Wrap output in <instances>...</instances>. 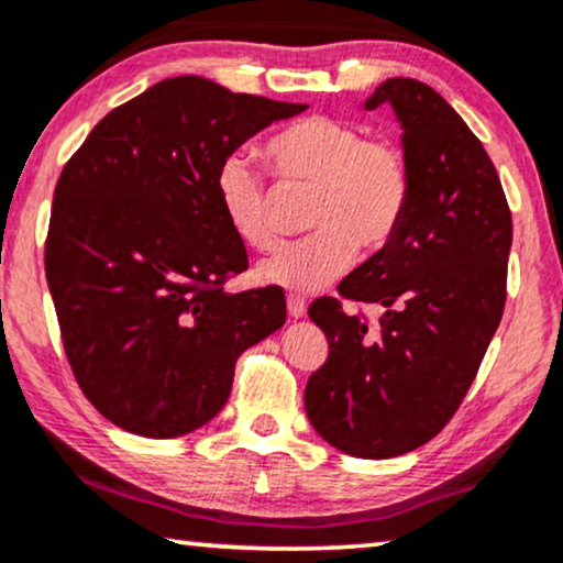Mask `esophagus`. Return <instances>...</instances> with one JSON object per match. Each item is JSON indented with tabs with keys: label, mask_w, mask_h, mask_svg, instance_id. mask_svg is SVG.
I'll use <instances>...</instances> for the list:
<instances>
[{
	"label": "esophagus",
	"mask_w": 563,
	"mask_h": 563,
	"mask_svg": "<svg viewBox=\"0 0 563 563\" xmlns=\"http://www.w3.org/2000/svg\"><path fill=\"white\" fill-rule=\"evenodd\" d=\"M288 314L296 317V320L307 314V301H303V296H299V294L288 296Z\"/></svg>",
	"instance_id": "1"
}]
</instances>
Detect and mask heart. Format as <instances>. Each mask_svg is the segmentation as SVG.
I'll return each instance as SVG.
<instances>
[{
	"instance_id": "1",
	"label": "heart",
	"mask_w": 563,
	"mask_h": 563,
	"mask_svg": "<svg viewBox=\"0 0 563 563\" xmlns=\"http://www.w3.org/2000/svg\"><path fill=\"white\" fill-rule=\"evenodd\" d=\"M264 157L280 183L311 186L303 225L314 230L264 262L262 280L301 294L320 290L349 269L356 246L377 252L401 228L411 201V165L388 135H364L349 120L311 114L269 135ZM214 196L235 239L254 252L277 246L273 191L252 159H222Z\"/></svg>"
}]
</instances>
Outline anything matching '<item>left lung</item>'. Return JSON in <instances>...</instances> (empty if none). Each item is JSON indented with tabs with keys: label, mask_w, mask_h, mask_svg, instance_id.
Masks as SVG:
<instances>
[{
	"label": "left lung",
	"mask_w": 563,
	"mask_h": 563,
	"mask_svg": "<svg viewBox=\"0 0 563 563\" xmlns=\"http://www.w3.org/2000/svg\"><path fill=\"white\" fill-rule=\"evenodd\" d=\"M393 104L411 165L406 217L335 296L309 303L328 338L303 406L314 430L358 459L401 456L438 435L475 380L506 303L511 209L496 167L435 88L390 78L367 110ZM384 309L372 325L342 299Z\"/></svg>",
	"instance_id": "8db88e82"
}]
</instances>
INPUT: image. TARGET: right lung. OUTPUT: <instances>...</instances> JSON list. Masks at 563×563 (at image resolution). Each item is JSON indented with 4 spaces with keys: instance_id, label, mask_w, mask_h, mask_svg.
Instances as JSON below:
<instances>
[{
    "instance_id": "obj_1",
    "label": "right lung",
    "mask_w": 563,
    "mask_h": 563,
    "mask_svg": "<svg viewBox=\"0 0 563 563\" xmlns=\"http://www.w3.org/2000/svg\"><path fill=\"white\" fill-rule=\"evenodd\" d=\"M307 104L167 78L114 107L65 162L44 269L73 377L101 417L178 438L209 422L235 358L286 322L283 288L228 294L249 269L214 196L243 141Z\"/></svg>"
}]
</instances>
